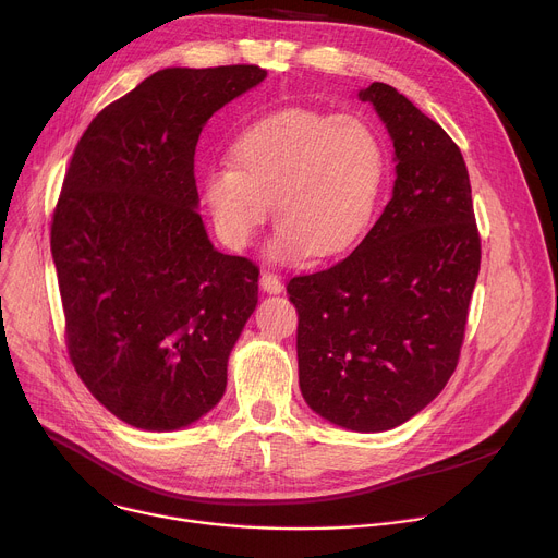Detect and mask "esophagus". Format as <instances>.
<instances>
[{
  "mask_svg": "<svg viewBox=\"0 0 558 558\" xmlns=\"http://www.w3.org/2000/svg\"><path fill=\"white\" fill-rule=\"evenodd\" d=\"M262 288H264V292H268V294H279L281 290H283V281H281V277L277 275V272H270V270H264L262 272Z\"/></svg>",
  "mask_w": 558,
  "mask_h": 558,
  "instance_id": "34e87169",
  "label": "esophagus"
}]
</instances>
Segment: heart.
<instances>
[{"instance_id": "heart-1", "label": "heart", "mask_w": 558, "mask_h": 558, "mask_svg": "<svg viewBox=\"0 0 558 558\" xmlns=\"http://www.w3.org/2000/svg\"><path fill=\"white\" fill-rule=\"evenodd\" d=\"M386 148L352 112L283 108L245 126L230 166L208 172L204 197L221 241L241 251L268 221L275 197V262L348 253L375 219L386 183Z\"/></svg>"}]
</instances>
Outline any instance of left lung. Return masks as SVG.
Here are the masks:
<instances>
[{
  "mask_svg": "<svg viewBox=\"0 0 558 558\" xmlns=\"http://www.w3.org/2000/svg\"><path fill=\"white\" fill-rule=\"evenodd\" d=\"M395 142L392 199L354 251L292 277L305 403L356 432L405 423L459 363L481 266L470 177L452 137L397 88L359 93Z\"/></svg>",
  "mask_w": 558,
  "mask_h": 558,
  "instance_id": "1",
  "label": "left lung"
}]
</instances>
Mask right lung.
<instances>
[{
    "label": "right lung",
    "mask_w": 558,
    "mask_h": 558,
    "mask_svg": "<svg viewBox=\"0 0 558 558\" xmlns=\"http://www.w3.org/2000/svg\"><path fill=\"white\" fill-rule=\"evenodd\" d=\"M264 77L255 64L159 71L97 112L66 168L50 221L66 350L133 427H183L223 397L259 266L208 241L195 148L204 123Z\"/></svg>",
    "instance_id": "1"
}]
</instances>
